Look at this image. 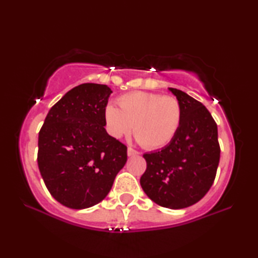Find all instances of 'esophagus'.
<instances>
[{
  "mask_svg": "<svg viewBox=\"0 0 258 258\" xmlns=\"http://www.w3.org/2000/svg\"><path fill=\"white\" fill-rule=\"evenodd\" d=\"M127 155L130 156V157H132V156H137V155H139V152L137 151V150H134L133 148H128L127 149Z\"/></svg>",
  "mask_w": 258,
  "mask_h": 258,
  "instance_id": "esophagus-1",
  "label": "esophagus"
}]
</instances>
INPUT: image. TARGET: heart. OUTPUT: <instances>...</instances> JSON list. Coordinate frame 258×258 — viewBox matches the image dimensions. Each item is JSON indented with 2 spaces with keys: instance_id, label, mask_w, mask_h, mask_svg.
<instances>
[{
  "instance_id": "1",
  "label": "heart",
  "mask_w": 258,
  "mask_h": 258,
  "mask_svg": "<svg viewBox=\"0 0 258 258\" xmlns=\"http://www.w3.org/2000/svg\"><path fill=\"white\" fill-rule=\"evenodd\" d=\"M119 108L108 103L103 117L112 138L127 135L132 128L147 149H159L176 137L183 119L181 102L172 95L135 91L118 99Z\"/></svg>"
}]
</instances>
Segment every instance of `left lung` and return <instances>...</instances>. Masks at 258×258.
I'll use <instances>...</instances> for the list:
<instances>
[{
    "label": "left lung",
    "mask_w": 258,
    "mask_h": 258,
    "mask_svg": "<svg viewBox=\"0 0 258 258\" xmlns=\"http://www.w3.org/2000/svg\"><path fill=\"white\" fill-rule=\"evenodd\" d=\"M168 90L182 104L181 127L167 146L143 155L147 169L140 184L159 206L181 209L198 203L211 189L221 150L217 125L207 108L181 90Z\"/></svg>",
    "instance_id": "left-lung-1"
}]
</instances>
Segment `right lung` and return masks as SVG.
<instances>
[{
	"instance_id": "obj_1",
	"label": "right lung",
	"mask_w": 258,
	"mask_h": 258,
	"mask_svg": "<svg viewBox=\"0 0 258 258\" xmlns=\"http://www.w3.org/2000/svg\"><path fill=\"white\" fill-rule=\"evenodd\" d=\"M110 87L85 83L50 109L38 134L37 164L47 190L68 208L84 209L107 197L127 160V148L104 128Z\"/></svg>"
}]
</instances>
